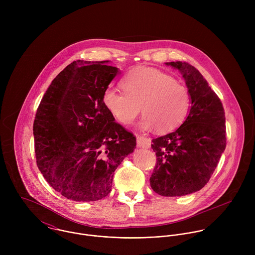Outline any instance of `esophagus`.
Segmentation results:
<instances>
[{
  "label": "esophagus",
  "mask_w": 255,
  "mask_h": 255,
  "mask_svg": "<svg viewBox=\"0 0 255 255\" xmlns=\"http://www.w3.org/2000/svg\"><path fill=\"white\" fill-rule=\"evenodd\" d=\"M136 142L138 147L142 148H149L151 145V139L141 135H136Z\"/></svg>",
  "instance_id": "esophagus-1"
}]
</instances>
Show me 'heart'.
<instances>
[{
	"label": "heart",
	"mask_w": 255,
	"mask_h": 255,
	"mask_svg": "<svg viewBox=\"0 0 255 255\" xmlns=\"http://www.w3.org/2000/svg\"><path fill=\"white\" fill-rule=\"evenodd\" d=\"M124 92L107 89L103 104L120 124L129 126L140 114L141 128L170 132L180 127L189 110L188 90L173 77L154 68L138 67L121 80Z\"/></svg>",
	"instance_id": "obj_1"
}]
</instances>
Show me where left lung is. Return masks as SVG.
I'll use <instances>...</instances> for the list:
<instances>
[{"label": "left lung", "mask_w": 255, "mask_h": 255, "mask_svg": "<svg viewBox=\"0 0 255 255\" xmlns=\"http://www.w3.org/2000/svg\"><path fill=\"white\" fill-rule=\"evenodd\" d=\"M182 73L191 107L175 131L152 139L157 162L152 189L163 196H182L209 182L226 148V118L222 102L206 79L186 62L166 63Z\"/></svg>", "instance_id": "obj_1"}]
</instances>
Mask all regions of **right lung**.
I'll return each instance as SVG.
<instances>
[{
  "label": "right lung",
  "instance_id": "add662e5",
  "mask_svg": "<svg viewBox=\"0 0 255 255\" xmlns=\"http://www.w3.org/2000/svg\"><path fill=\"white\" fill-rule=\"evenodd\" d=\"M108 63L73 62L54 78L37 109L38 169L56 191L73 201L106 197L114 172L136 146L135 136L103 104L119 73Z\"/></svg>",
  "mask_w": 255,
  "mask_h": 255
}]
</instances>
